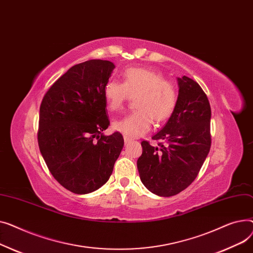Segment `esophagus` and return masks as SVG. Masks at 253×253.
Returning <instances> with one entry per match:
<instances>
[{
  "mask_svg": "<svg viewBox=\"0 0 253 253\" xmlns=\"http://www.w3.org/2000/svg\"><path fill=\"white\" fill-rule=\"evenodd\" d=\"M130 142H131V141H130L128 138L125 137V145H126V146H127V145H128Z\"/></svg>",
  "mask_w": 253,
  "mask_h": 253,
  "instance_id": "esophagus-1",
  "label": "esophagus"
}]
</instances>
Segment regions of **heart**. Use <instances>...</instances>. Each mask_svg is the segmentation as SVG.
I'll return each mask as SVG.
<instances>
[{
	"label": "heart",
	"mask_w": 253,
	"mask_h": 253,
	"mask_svg": "<svg viewBox=\"0 0 253 253\" xmlns=\"http://www.w3.org/2000/svg\"><path fill=\"white\" fill-rule=\"evenodd\" d=\"M104 99L111 111L124 108L125 103L135 97L136 110L117 120L112 127L128 139L143 136L149 130L152 120L155 124L168 121L173 113L177 92L175 85L163 80L162 76L153 70L130 67L123 73V84L110 81L104 86Z\"/></svg>",
	"instance_id": "b5f03b06"
}]
</instances>
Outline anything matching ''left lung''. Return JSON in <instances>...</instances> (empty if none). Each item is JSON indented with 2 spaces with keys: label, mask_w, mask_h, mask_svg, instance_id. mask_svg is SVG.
<instances>
[{
  "label": "left lung",
  "mask_w": 253,
  "mask_h": 253,
  "mask_svg": "<svg viewBox=\"0 0 253 253\" xmlns=\"http://www.w3.org/2000/svg\"><path fill=\"white\" fill-rule=\"evenodd\" d=\"M179 96L167 125L152 137L153 147L141 143L137 161L140 179L153 194L169 197L179 194L196 179L211 150L210 101L201 86L188 77L177 78Z\"/></svg>",
  "instance_id": "8db88e82"
}]
</instances>
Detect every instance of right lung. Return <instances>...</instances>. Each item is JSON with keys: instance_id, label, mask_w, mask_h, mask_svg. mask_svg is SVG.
<instances>
[{"instance_id": "1", "label": "right lung", "mask_w": 253, "mask_h": 253, "mask_svg": "<svg viewBox=\"0 0 253 253\" xmlns=\"http://www.w3.org/2000/svg\"><path fill=\"white\" fill-rule=\"evenodd\" d=\"M114 67L100 59L74 65L41 103L40 151L55 180L76 194H87L105 184L123 150L121 132L102 133L110 125L104 86Z\"/></svg>"}]
</instances>
